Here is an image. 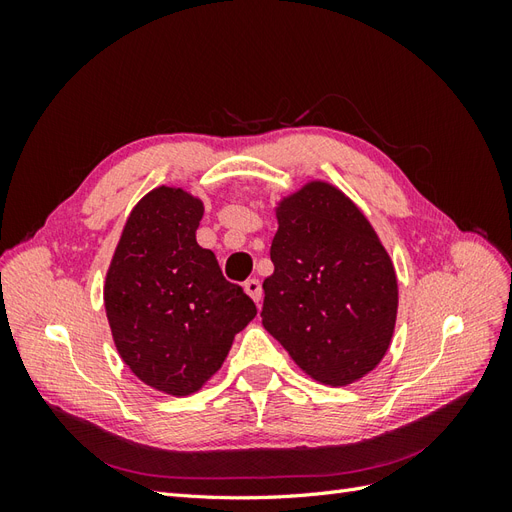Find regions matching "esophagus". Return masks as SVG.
<instances>
[{"mask_svg":"<svg viewBox=\"0 0 512 512\" xmlns=\"http://www.w3.org/2000/svg\"><path fill=\"white\" fill-rule=\"evenodd\" d=\"M243 288H245L247 294H250L254 303H260V299H262V286H260L258 280H247V282L243 284Z\"/></svg>","mask_w":512,"mask_h":512,"instance_id":"esophagus-1","label":"esophagus"}]
</instances>
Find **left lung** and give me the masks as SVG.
<instances>
[{
  "mask_svg": "<svg viewBox=\"0 0 512 512\" xmlns=\"http://www.w3.org/2000/svg\"><path fill=\"white\" fill-rule=\"evenodd\" d=\"M262 327L309 378L348 386L374 371L395 333L393 260L365 213L312 179L275 207Z\"/></svg>",
  "mask_w": 512,
  "mask_h": 512,
  "instance_id": "left-lung-1",
  "label": "left lung"
}]
</instances>
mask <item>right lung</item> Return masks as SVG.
<instances>
[{
	"label": "right lung",
	"mask_w": 512,
	"mask_h": 512,
	"mask_svg": "<svg viewBox=\"0 0 512 512\" xmlns=\"http://www.w3.org/2000/svg\"><path fill=\"white\" fill-rule=\"evenodd\" d=\"M203 213V200L183 188L160 185L145 194L121 230L104 282L121 361L151 389L175 397L203 389L256 316L254 301L196 243Z\"/></svg>",
	"instance_id": "right-lung-1"
}]
</instances>
